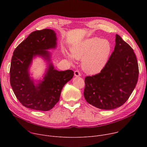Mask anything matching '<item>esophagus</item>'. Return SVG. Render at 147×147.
I'll use <instances>...</instances> for the list:
<instances>
[{
	"mask_svg": "<svg viewBox=\"0 0 147 147\" xmlns=\"http://www.w3.org/2000/svg\"><path fill=\"white\" fill-rule=\"evenodd\" d=\"M81 76V73L79 72V71L76 70L74 71V76L75 77H80Z\"/></svg>",
	"mask_w": 147,
	"mask_h": 147,
	"instance_id": "34e87169",
	"label": "esophagus"
}]
</instances>
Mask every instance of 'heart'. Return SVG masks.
<instances>
[{
	"mask_svg": "<svg viewBox=\"0 0 147 147\" xmlns=\"http://www.w3.org/2000/svg\"><path fill=\"white\" fill-rule=\"evenodd\" d=\"M109 41L98 37L84 39L73 46L70 54H66L67 59L72 61L73 58L81 60V66L86 73L96 74L106 66L111 53Z\"/></svg>",
	"mask_w": 147,
	"mask_h": 147,
	"instance_id": "obj_1",
	"label": "heart"
}]
</instances>
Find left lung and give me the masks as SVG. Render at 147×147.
Wrapping results in <instances>:
<instances>
[{
  "instance_id": "left-lung-1",
  "label": "left lung",
  "mask_w": 147,
  "mask_h": 147,
  "mask_svg": "<svg viewBox=\"0 0 147 147\" xmlns=\"http://www.w3.org/2000/svg\"><path fill=\"white\" fill-rule=\"evenodd\" d=\"M114 51L100 73L85 78L84 96L92 106L105 110L121 107L134 90L138 66L133 49L117 34Z\"/></svg>"
}]
</instances>
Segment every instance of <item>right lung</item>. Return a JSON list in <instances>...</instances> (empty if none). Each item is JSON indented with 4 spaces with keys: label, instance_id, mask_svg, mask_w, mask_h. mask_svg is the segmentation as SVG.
Returning <instances> with one entry per match:
<instances>
[{
    "label": "right lung",
    "instance_id": "add662e5",
    "mask_svg": "<svg viewBox=\"0 0 147 147\" xmlns=\"http://www.w3.org/2000/svg\"><path fill=\"white\" fill-rule=\"evenodd\" d=\"M56 47V32L44 29L31 32L14 50L10 70V85L24 107L36 111L51 110L59 100L63 87L73 78V71H58L54 68L52 55L48 50ZM36 57L47 63L42 80H34L30 76L29 69Z\"/></svg>",
    "mask_w": 147,
    "mask_h": 147
}]
</instances>
